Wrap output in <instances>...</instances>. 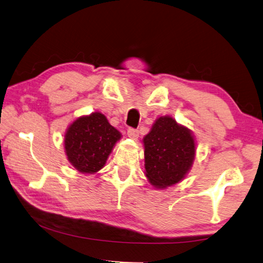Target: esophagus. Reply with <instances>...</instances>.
I'll use <instances>...</instances> for the list:
<instances>
[{"label":"esophagus","instance_id":"obj_1","mask_svg":"<svg viewBox=\"0 0 263 263\" xmlns=\"http://www.w3.org/2000/svg\"><path fill=\"white\" fill-rule=\"evenodd\" d=\"M127 136H128V138H131V139L136 140L138 136H139V132H138V130H136V128H128Z\"/></svg>","mask_w":263,"mask_h":263}]
</instances>
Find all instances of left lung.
I'll list each match as a JSON object with an SVG mask.
<instances>
[{
    "label": "left lung",
    "mask_w": 263,
    "mask_h": 263,
    "mask_svg": "<svg viewBox=\"0 0 263 263\" xmlns=\"http://www.w3.org/2000/svg\"><path fill=\"white\" fill-rule=\"evenodd\" d=\"M145 175L155 189H166L180 183L189 174L195 157L192 131L171 116L156 118L142 139Z\"/></svg>",
    "instance_id": "obj_1"
}]
</instances>
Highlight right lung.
<instances>
[{"mask_svg": "<svg viewBox=\"0 0 263 263\" xmlns=\"http://www.w3.org/2000/svg\"><path fill=\"white\" fill-rule=\"evenodd\" d=\"M121 138V132L110 125L107 117L95 111L78 117L68 126L64 152L78 173L93 175L103 168Z\"/></svg>", "mask_w": 263, "mask_h": 263, "instance_id": "1", "label": "right lung"}]
</instances>
